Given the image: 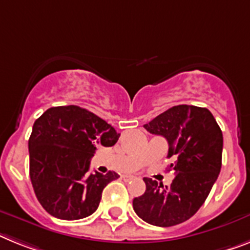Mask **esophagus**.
I'll list each match as a JSON object with an SVG mask.
<instances>
[{
  "mask_svg": "<svg viewBox=\"0 0 250 250\" xmlns=\"http://www.w3.org/2000/svg\"><path fill=\"white\" fill-rule=\"evenodd\" d=\"M122 178H123V180H125V182H128V180L133 179V178H135V175H131V174H125V175H122Z\"/></svg>",
  "mask_w": 250,
  "mask_h": 250,
  "instance_id": "1",
  "label": "esophagus"
}]
</instances>
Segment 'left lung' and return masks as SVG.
Here are the masks:
<instances>
[{
    "label": "left lung",
    "instance_id": "1",
    "mask_svg": "<svg viewBox=\"0 0 250 250\" xmlns=\"http://www.w3.org/2000/svg\"><path fill=\"white\" fill-rule=\"evenodd\" d=\"M169 144L170 186L144 178L146 190L133 200L138 217L151 225L169 228L190 219L211 192L221 170L222 132L212 113L194 105H175L144 125Z\"/></svg>",
    "mask_w": 250,
    "mask_h": 250
}]
</instances>
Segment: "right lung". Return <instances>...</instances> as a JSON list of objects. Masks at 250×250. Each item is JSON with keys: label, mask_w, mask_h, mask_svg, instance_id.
I'll use <instances>...</instances> for the list:
<instances>
[{"label": "right lung", "mask_w": 250, "mask_h": 250, "mask_svg": "<svg viewBox=\"0 0 250 250\" xmlns=\"http://www.w3.org/2000/svg\"><path fill=\"white\" fill-rule=\"evenodd\" d=\"M119 136L104 119L77 105L53 106L34 122L29 138L30 180L49 215L80 220L95 212L103 189L119 175L90 173V160L98 146L110 147Z\"/></svg>", "instance_id": "obj_1"}]
</instances>
